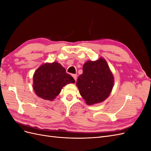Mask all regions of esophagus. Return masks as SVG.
Wrapping results in <instances>:
<instances>
[{
  "mask_svg": "<svg viewBox=\"0 0 151 151\" xmlns=\"http://www.w3.org/2000/svg\"><path fill=\"white\" fill-rule=\"evenodd\" d=\"M72 77H74V79H75V81H76V79H77V74H73L72 75Z\"/></svg>",
  "mask_w": 151,
  "mask_h": 151,
  "instance_id": "34e87169",
  "label": "esophagus"
}]
</instances>
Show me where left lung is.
<instances>
[{"label":"left lung","mask_w":151,"mask_h":151,"mask_svg":"<svg viewBox=\"0 0 151 151\" xmlns=\"http://www.w3.org/2000/svg\"><path fill=\"white\" fill-rule=\"evenodd\" d=\"M114 77L106 61L100 58L96 61H88L83 65V73L76 85L80 94L89 105L104 101L110 94Z\"/></svg>","instance_id":"1"}]
</instances>
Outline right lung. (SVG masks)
I'll list each match as a JSON object with an SVG mask.
<instances>
[{
	"instance_id": "right-lung-1",
	"label": "right lung",
	"mask_w": 151,
	"mask_h": 151,
	"mask_svg": "<svg viewBox=\"0 0 151 151\" xmlns=\"http://www.w3.org/2000/svg\"><path fill=\"white\" fill-rule=\"evenodd\" d=\"M33 79L36 94L49 101L54 99L60 94L63 86L75 83L74 79L57 62L41 65L35 71Z\"/></svg>"
}]
</instances>
